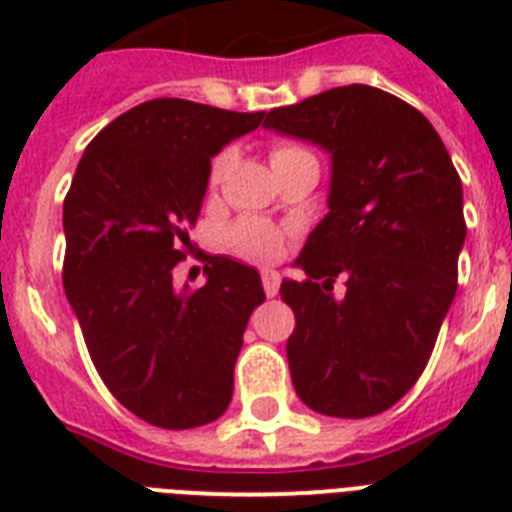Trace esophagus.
Segmentation results:
<instances>
[{"label": "esophagus", "mask_w": 512, "mask_h": 512, "mask_svg": "<svg viewBox=\"0 0 512 512\" xmlns=\"http://www.w3.org/2000/svg\"><path fill=\"white\" fill-rule=\"evenodd\" d=\"M260 279H263L265 295H268V297L279 295V284H281L279 273H276V271H263V276H260Z\"/></svg>", "instance_id": "1"}]
</instances>
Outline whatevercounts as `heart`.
Returning <instances> with one entry per match:
<instances>
[{
    "label": "heart",
    "instance_id": "heart-1",
    "mask_svg": "<svg viewBox=\"0 0 512 512\" xmlns=\"http://www.w3.org/2000/svg\"><path fill=\"white\" fill-rule=\"evenodd\" d=\"M305 156H313L311 151L295 140H276L271 146V162L273 167L279 164L295 162V159H305ZM233 162L231 148H220L212 162H209L207 170V185L215 188L223 175L228 172ZM223 247L228 255L239 257L244 263L252 265H271L276 263L284 252V233L276 228V225L265 223V220H257V217H244L239 223H233L223 236Z\"/></svg>",
    "mask_w": 512,
    "mask_h": 512
}]
</instances>
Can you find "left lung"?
Here are the masks:
<instances>
[{"mask_svg":"<svg viewBox=\"0 0 512 512\" xmlns=\"http://www.w3.org/2000/svg\"><path fill=\"white\" fill-rule=\"evenodd\" d=\"M263 124L332 154L329 215L297 260L308 279L279 289L295 313L297 396L329 417L385 412L425 372L457 292L465 215L452 156L417 108L366 84L273 108Z\"/></svg>","mask_w":512,"mask_h":512,"instance_id":"obj_1","label":"left lung"}]
</instances>
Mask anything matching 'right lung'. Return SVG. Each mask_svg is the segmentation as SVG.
Masks as SVG:
<instances>
[{
  "instance_id": "1",
  "label": "right lung",
  "mask_w": 512,
  "mask_h": 512,
  "mask_svg": "<svg viewBox=\"0 0 512 512\" xmlns=\"http://www.w3.org/2000/svg\"><path fill=\"white\" fill-rule=\"evenodd\" d=\"M263 116L146 100L92 138L63 201V287L92 364L156 428H199L231 404L260 276L220 255L204 257L201 287L172 271L193 249L209 159Z\"/></svg>"
}]
</instances>
